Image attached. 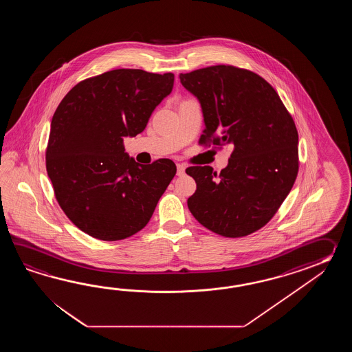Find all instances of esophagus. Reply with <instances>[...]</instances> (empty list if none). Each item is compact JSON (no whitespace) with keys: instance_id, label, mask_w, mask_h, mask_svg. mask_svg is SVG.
I'll return each instance as SVG.
<instances>
[{"instance_id":"obj_1","label":"esophagus","mask_w":352,"mask_h":352,"mask_svg":"<svg viewBox=\"0 0 352 352\" xmlns=\"http://www.w3.org/2000/svg\"><path fill=\"white\" fill-rule=\"evenodd\" d=\"M185 170H186V166L182 165V164H177V175L179 176H182L185 173Z\"/></svg>"}]
</instances>
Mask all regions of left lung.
I'll use <instances>...</instances> for the list:
<instances>
[{
	"label": "left lung",
	"mask_w": 352,
	"mask_h": 352,
	"mask_svg": "<svg viewBox=\"0 0 352 352\" xmlns=\"http://www.w3.org/2000/svg\"><path fill=\"white\" fill-rule=\"evenodd\" d=\"M199 99L200 144H230L229 164L186 170L196 182L187 206L195 219L226 238L259 230L277 212L298 173V132L277 91L262 76L232 65L179 74Z\"/></svg>",
	"instance_id": "8db88e82"
}]
</instances>
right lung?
I'll use <instances>...</instances> for the list:
<instances>
[{
  "mask_svg": "<svg viewBox=\"0 0 352 352\" xmlns=\"http://www.w3.org/2000/svg\"><path fill=\"white\" fill-rule=\"evenodd\" d=\"M173 73L116 69L78 82L54 113L46 171L70 221L96 239H126L150 221L176 165H140L123 138L143 132L173 88Z\"/></svg>",
  "mask_w": 352,
  "mask_h": 352,
  "instance_id": "right-lung-1",
  "label": "right lung"
}]
</instances>
